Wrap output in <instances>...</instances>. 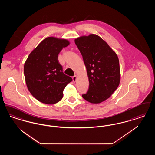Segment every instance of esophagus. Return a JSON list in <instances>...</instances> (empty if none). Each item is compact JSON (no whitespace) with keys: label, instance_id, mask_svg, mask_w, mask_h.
Segmentation results:
<instances>
[{"label":"esophagus","instance_id":"34e87169","mask_svg":"<svg viewBox=\"0 0 155 155\" xmlns=\"http://www.w3.org/2000/svg\"><path fill=\"white\" fill-rule=\"evenodd\" d=\"M76 80H77V75H74L73 77V81L74 82H75Z\"/></svg>","mask_w":155,"mask_h":155}]
</instances>
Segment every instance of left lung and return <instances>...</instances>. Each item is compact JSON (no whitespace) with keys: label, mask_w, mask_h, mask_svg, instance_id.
Returning <instances> with one entry per match:
<instances>
[{"label":"left lung","mask_w":155,"mask_h":155,"mask_svg":"<svg viewBox=\"0 0 155 155\" xmlns=\"http://www.w3.org/2000/svg\"><path fill=\"white\" fill-rule=\"evenodd\" d=\"M87 68L89 87L82 97L92 104H99L111 97L120 80L117 54L98 35L90 34L75 38Z\"/></svg>","instance_id":"left-lung-1"}]
</instances>
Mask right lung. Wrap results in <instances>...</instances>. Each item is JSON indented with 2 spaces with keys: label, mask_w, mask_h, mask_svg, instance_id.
Returning <instances> with one entry per match:
<instances>
[{
  "label": "right lung",
  "mask_w": 155,
  "mask_h": 155,
  "mask_svg": "<svg viewBox=\"0 0 155 155\" xmlns=\"http://www.w3.org/2000/svg\"><path fill=\"white\" fill-rule=\"evenodd\" d=\"M70 44L64 38H45L33 50L25 61L24 71L27 87L39 101L54 104L62 99L63 91L72 81L63 73L58 57Z\"/></svg>",
  "instance_id": "add662e5"
}]
</instances>
